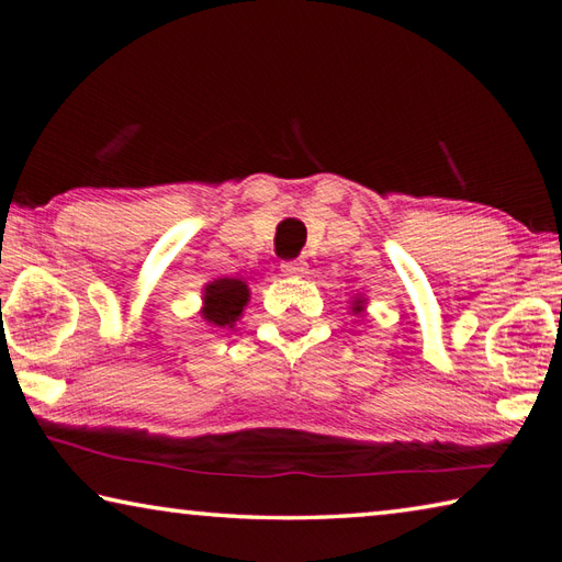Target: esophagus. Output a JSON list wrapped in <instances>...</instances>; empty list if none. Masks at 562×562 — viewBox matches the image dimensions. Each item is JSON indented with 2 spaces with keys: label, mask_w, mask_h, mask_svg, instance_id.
Instances as JSON below:
<instances>
[{
  "label": "esophagus",
  "mask_w": 562,
  "mask_h": 562,
  "mask_svg": "<svg viewBox=\"0 0 562 562\" xmlns=\"http://www.w3.org/2000/svg\"><path fill=\"white\" fill-rule=\"evenodd\" d=\"M304 272H306V262L304 260L282 262V274H288V278H304Z\"/></svg>",
  "instance_id": "34e87169"
}]
</instances>
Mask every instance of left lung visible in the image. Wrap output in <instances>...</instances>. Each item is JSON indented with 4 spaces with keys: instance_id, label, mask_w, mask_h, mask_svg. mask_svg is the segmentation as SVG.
I'll use <instances>...</instances> for the list:
<instances>
[{
    "instance_id": "1",
    "label": "left lung",
    "mask_w": 562,
    "mask_h": 562,
    "mask_svg": "<svg viewBox=\"0 0 562 562\" xmlns=\"http://www.w3.org/2000/svg\"><path fill=\"white\" fill-rule=\"evenodd\" d=\"M350 308H352V316L362 318V316L367 314V296H364V294H357V296H352Z\"/></svg>"
}]
</instances>
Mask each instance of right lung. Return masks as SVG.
Returning <instances> with one entry per match:
<instances>
[{
	"label": "right lung",
	"mask_w": 562,
	"mask_h": 562,
	"mask_svg": "<svg viewBox=\"0 0 562 562\" xmlns=\"http://www.w3.org/2000/svg\"><path fill=\"white\" fill-rule=\"evenodd\" d=\"M250 302V290L244 278H217L202 288L200 316L207 326L234 328Z\"/></svg>",
	"instance_id": "1"
}]
</instances>
